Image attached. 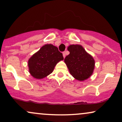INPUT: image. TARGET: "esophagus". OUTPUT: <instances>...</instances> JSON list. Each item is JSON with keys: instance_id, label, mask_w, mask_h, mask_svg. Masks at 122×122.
Instances as JSON below:
<instances>
[{"instance_id": "1", "label": "esophagus", "mask_w": 122, "mask_h": 122, "mask_svg": "<svg viewBox=\"0 0 122 122\" xmlns=\"http://www.w3.org/2000/svg\"><path fill=\"white\" fill-rule=\"evenodd\" d=\"M62 54H63V57H64V58H65V56H66V53H65V51H64V52L62 53Z\"/></svg>"}]
</instances>
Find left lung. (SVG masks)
I'll use <instances>...</instances> for the list:
<instances>
[{
    "mask_svg": "<svg viewBox=\"0 0 122 122\" xmlns=\"http://www.w3.org/2000/svg\"><path fill=\"white\" fill-rule=\"evenodd\" d=\"M68 50L70 54L66 56L64 61L70 73L79 81L87 79L92 75L95 68L93 57L79 45H70Z\"/></svg>",
    "mask_w": 122,
    "mask_h": 122,
    "instance_id": "1",
    "label": "left lung"
}]
</instances>
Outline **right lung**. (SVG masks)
Segmentation results:
<instances>
[{
    "instance_id": "add662e5",
    "label": "right lung",
    "mask_w": 122,
    "mask_h": 122,
    "mask_svg": "<svg viewBox=\"0 0 122 122\" xmlns=\"http://www.w3.org/2000/svg\"><path fill=\"white\" fill-rule=\"evenodd\" d=\"M63 60L62 53L56 46L45 45L29 59V72L36 79H43L51 73L57 62Z\"/></svg>"
}]
</instances>
